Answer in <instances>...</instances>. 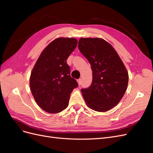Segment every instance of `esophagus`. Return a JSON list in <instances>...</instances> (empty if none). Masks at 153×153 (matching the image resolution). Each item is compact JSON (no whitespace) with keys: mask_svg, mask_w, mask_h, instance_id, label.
<instances>
[{"mask_svg":"<svg viewBox=\"0 0 153 153\" xmlns=\"http://www.w3.org/2000/svg\"><path fill=\"white\" fill-rule=\"evenodd\" d=\"M77 82H78V85H80L81 84H82V80L80 79H78V80H77Z\"/></svg>","mask_w":153,"mask_h":153,"instance_id":"esophagus-1","label":"esophagus"}]
</instances>
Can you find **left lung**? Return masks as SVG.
<instances>
[{
  "instance_id": "8db88e82",
  "label": "left lung",
  "mask_w": 153,
  "mask_h": 153,
  "mask_svg": "<svg viewBox=\"0 0 153 153\" xmlns=\"http://www.w3.org/2000/svg\"><path fill=\"white\" fill-rule=\"evenodd\" d=\"M78 48L92 71L91 86L81 90L83 98L91 109L106 112L119 103L127 89V69L114 47L103 39L81 38Z\"/></svg>"
}]
</instances>
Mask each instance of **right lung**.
Returning <instances> with one entry per match:
<instances>
[{
    "label": "right lung",
    "mask_w": 153,
    "mask_h": 153,
    "mask_svg": "<svg viewBox=\"0 0 153 153\" xmlns=\"http://www.w3.org/2000/svg\"><path fill=\"white\" fill-rule=\"evenodd\" d=\"M75 38H59L50 43L37 60L30 76V91L45 112L59 113L68 106L72 91L78 86L66 62L75 49Z\"/></svg>",
    "instance_id": "right-lung-1"
}]
</instances>
